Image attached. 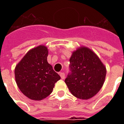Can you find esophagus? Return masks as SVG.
Returning a JSON list of instances; mask_svg holds the SVG:
<instances>
[{"mask_svg": "<svg viewBox=\"0 0 124 124\" xmlns=\"http://www.w3.org/2000/svg\"><path fill=\"white\" fill-rule=\"evenodd\" d=\"M59 74L62 79H64V78H65V74L64 72H60Z\"/></svg>", "mask_w": 124, "mask_h": 124, "instance_id": "34e87169", "label": "esophagus"}]
</instances>
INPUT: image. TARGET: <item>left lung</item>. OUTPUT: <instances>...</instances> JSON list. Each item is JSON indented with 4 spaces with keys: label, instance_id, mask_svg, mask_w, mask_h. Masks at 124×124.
I'll use <instances>...</instances> for the list:
<instances>
[{
    "label": "left lung",
    "instance_id": "1",
    "mask_svg": "<svg viewBox=\"0 0 124 124\" xmlns=\"http://www.w3.org/2000/svg\"><path fill=\"white\" fill-rule=\"evenodd\" d=\"M65 82L73 95L82 100L95 96L104 84L106 70L96 54L86 47L73 52Z\"/></svg>",
    "mask_w": 124,
    "mask_h": 124
}]
</instances>
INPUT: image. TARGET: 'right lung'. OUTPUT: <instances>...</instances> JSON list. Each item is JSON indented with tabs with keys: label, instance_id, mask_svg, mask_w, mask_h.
<instances>
[{
	"label": "right lung",
	"instance_id": "1",
	"mask_svg": "<svg viewBox=\"0 0 124 124\" xmlns=\"http://www.w3.org/2000/svg\"><path fill=\"white\" fill-rule=\"evenodd\" d=\"M48 49L39 46L28 51L15 70L18 87L28 98L41 100L49 96L60 76L47 62Z\"/></svg>",
	"mask_w": 124,
	"mask_h": 124
}]
</instances>
